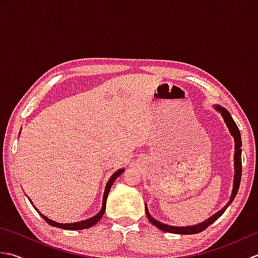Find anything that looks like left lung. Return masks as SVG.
<instances>
[{"label": "left lung", "instance_id": "1", "mask_svg": "<svg viewBox=\"0 0 258 258\" xmlns=\"http://www.w3.org/2000/svg\"><path fill=\"white\" fill-rule=\"evenodd\" d=\"M216 109L218 112H221L222 116L224 117V120H225L226 125L228 126V130L231 134L233 135L234 141H235V155H234V160H235V176H234V187H233V191H232V196H231V200L226 204V206H224L220 212H217L216 214H214L212 217L208 218L204 223H201L199 225H195V226H186V227H176V226H168L166 224H162L161 222H158L156 220H154L151 215L149 211H147V208L145 207V211H146V216L149 218V221L153 224V225L156 226L158 229H161V231L164 232H167V233H174V234H183V235H190V234H197V233H201L203 231H205V229L215 222L218 217L222 216V214L226 211V208L228 207V205L231 204L233 202V200L235 199V196L237 195V191L239 188V184H240V177H242V139H240V133H239V130L237 127L236 123L234 122V119L232 118L231 114H229L225 108L221 107L216 105L215 106Z\"/></svg>", "mask_w": 258, "mask_h": 258}]
</instances>
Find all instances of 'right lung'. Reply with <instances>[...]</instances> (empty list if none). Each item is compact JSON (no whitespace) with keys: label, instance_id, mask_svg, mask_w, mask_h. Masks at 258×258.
Returning <instances> with one entry per match:
<instances>
[{"label":"right lung","instance_id":"1","mask_svg":"<svg viewBox=\"0 0 258 258\" xmlns=\"http://www.w3.org/2000/svg\"><path fill=\"white\" fill-rule=\"evenodd\" d=\"M124 172V169H119V171H117L116 173H114L112 175V177L108 179L107 182V185H106V188H105V191H104V197H103V206H102V210L101 212L97 214V215L93 216L91 218H89V220H85V221H82V222H78V223H71V224H61V223H56V222H53L51 220H48L47 217H45L44 215H42V214L38 212L36 210V207L34 206L35 210L37 211V213L40 214V215L43 217V220H44L47 224H50L51 226H54V227H58V228H63V229H71V231H79V229H85V228H90L92 227L93 225H95V224L101 220V218L103 217L104 215V212H105V206H106V200H107V195H108V191L109 189H111L112 187V184L114 183V180L116 179L120 174H122ZM31 202V200H30ZM32 203V202H31Z\"/></svg>","mask_w":258,"mask_h":258}]
</instances>
